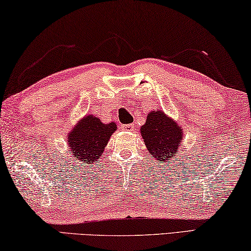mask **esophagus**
I'll list each match as a JSON object with an SVG mask.
<instances>
[{
  "label": "esophagus",
  "instance_id": "esophagus-1",
  "mask_svg": "<svg viewBox=\"0 0 251 251\" xmlns=\"http://www.w3.org/2000/svg\"><path fill=\"white\" fill-rule=\"evenodd\" d=\"M134 125L133 123H130V125H123L122 126V129L125 131H133L135 128H134Z\"/></svg>",
  "mask_w": 251,
  "mask_h": 251
}]
</instances>
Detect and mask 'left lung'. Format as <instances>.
<instances>
[{
	"label": "left lung",
	"instance_id": "left-lung-1",
	"mask_svg": "<svg viewBox=\"0 0 251 251\" xmlns=\"http://www.w3.org/2000/svg\"><path fill=\"white\" fill-rule=\"evenodd\" d=\"M150 154L159 161H171L180 147L182 129L162 111H151L140 129Z\"/></svg>",
	"mask_w": 251,
	"mask_h": 251
}]
</instances>
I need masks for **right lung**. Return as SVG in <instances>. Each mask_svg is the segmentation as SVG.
Returning <instances> with one entry per match:
<instances>
[{
	"label": "right lung",
	"instance_id": "1",
	"mask_svg": "<svg viewBox=\"0 0 251 251\" xmlns=\"http://www.w3.org/2000/svg\"><path fill=\"white\" fill-rule=\"evenodd\" d=\"M116 130L114 122L104 125L92 114L84 117L68 135L70 153L80 162H96Z\"/></svg>",
	"mask_w": 251,
	"mask_h": 251
}]
</instances>
